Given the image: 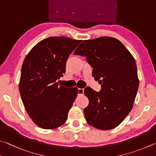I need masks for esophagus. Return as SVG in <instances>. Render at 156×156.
I'll use <instances>...</instances> for the list:
<instances>
[{"label":"esophagus","mask_w":156,"mask_h":156,"mask_svg":"<svg viewBox=\"0 0 156 156\" xmlns=\"http://www.w3.org/2000/svg\"><path fill=\"white\" fill-rule=\"evenodd\" d=\"M84 93V89H78V95H83Z\"/></svg>","instance_id":"esophagus-1"}]
</instances>
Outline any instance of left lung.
<instances>
[{
    "mask_svg": "<svg viewBox=\"0 0 156 156\" xmlns=\"http://www.w3.org/2000/svg\"><path fill=\"white\" fill-rule=\"evenodd\" d=\"M75 55L87 57L93 77L101 84L100 92L87 87L89 105L84 109L87 122L102 130L118 126L131 111L139 85L136 63L117 39L101 37L84 40Z\"/></svg>",
    "mask_w": 156,
    "mask_h": 156,
    "instance_id": "obj_1",
    "label": "left lung"
}]
</instances>
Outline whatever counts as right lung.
I'll return each instance as SVG.
<instances>
[{
	"label": "right lung",
	"mask_w": 156,
	"mask_h": 156,
	"mask_svg": "<svg viewBox=\"0 0 156 156\" xmlns=\"http://www.w3.org/2000/svg\"><path fill=\"white\" fill-rule=\"evenodd\" d=\"M82 40L50 37L37 44L25 57L19 90L31 119L41 128L52 129L65 123L78 95V88L58 86L70 54Z\"/></svg>",
	"instance_id": "1"
}]
</instances>
